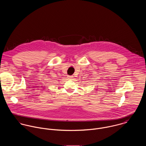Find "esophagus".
Listing matches in <instances>:
<instances>
[{"mask_svg": "<svg viewBox=\"0 0 146 146\" xmlns=\"http://www.w3.org/2000/svg\"><path fill=\"white\" fill-rule=\"evenodd\" d=\"M68 78L69 79V80H72L74 77H73V76H68Z\"/></svg>", "mask_w": 146, "mask_h": 146, "instance_id": "obj_1", "label": "esophagus"}]
</instances>
